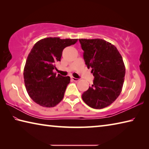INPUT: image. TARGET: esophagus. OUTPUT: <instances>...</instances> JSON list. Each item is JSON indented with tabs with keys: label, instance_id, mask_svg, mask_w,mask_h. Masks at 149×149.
<instances>
[{
	"label": "esophagus",
	"instance_id": "34e87169",
	"mask_svg": "<svg viewBox=\"0 0 149 149\" xmlns=\"http://www.w3.org/2000/svg\"><path fill=\"white\" fill-rule=\"evenodd\" d=\"M72 79L73 81H79V79H78V78H75V77H72Z\"/></svg>",
	"mask_w": 149,
	"mask_h": 149
}]
</instances>
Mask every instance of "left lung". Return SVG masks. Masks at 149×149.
<instances>
[{
    "label": "left lung",
    "mask_w": 149,
    "mask_h": 149,
    "mask_svg": "<svg viewBox=\"0 0 149 149\" xmlns=\"http://www.w3.org/2000/svg\"><path fill=\"white\" fill-rule=\"evenodd\" d=\"M88 68H91L93 84L82 95L89 107L101 109L110 105L122 91L125 68L114 45L100 39H79Z\"/></svg>",
    "instance_id": "obj_1"
}]
</instances>
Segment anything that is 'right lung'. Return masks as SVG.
<instances>
[{
  "mask_svg": "<svg viewBox=\"0 0 149 149\" xmlns=\"http://www.w3.org/2000/svg\"><path fill=\"white\" fill-rule=\"evenodd\" d=\"M78 39L47 37L34 45L24 70L25 86L31 99L43 107H54L63 99L70 84L69 76L56 75L54 70L65 47Z\"/></svg>",
  "mask_w": 149,
  "mask_h": 149,
  "instance_id": "obj_1",
  "label": "right lung"
}]
</instances>
